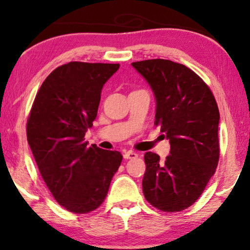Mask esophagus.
I'll list each match as a JSON object with an SVG mask.
<instances>
[{
	"instance_id": "1",
	"label": "esophagus",
	"mask_w": 250,
	"mask_h": 250,
	"mask_svg": "<svg viewBox=\"0 0 250 250\" xmlns=\"http://www.w3.org/2000/svg\"><path fill=\"white\" fill-rule=\"evenodd\" d=\"M138 157V153L134 151H126L124 152V158L125 159H135Z\"/></svg>"
}]
</instances>
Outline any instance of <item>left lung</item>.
<instances>
[{"label": "left lung", "instance_id": "obj_1", "mask_svg": "<svg viewBox=\"0 0 250 250\" xmlns=\"http://www.w3.org/2000/svg\"><path fill=\"white\" fill-rule=\"evenodd\" d=\"M156 97L155 125L169 140L165 160L146 152L143 194L157 209H187L204 192L220 159V111L213 92L198 75L165 59L133 62Z\"/></svg>", "mask_w": 250, "mask_h": 250}]
</instances>
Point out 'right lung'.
Here are the masks:
<instances>
[{
  "label": "right lung",
  "mask_w": 250,
  "mask_h": 250,
  "mask_svg": "<svg viewBox=\"0 0 250 250\" xmlns=\"http://www.w3.org/2000/svg\"><path fill=\"white\" fill-rule=\"evenodd\" d=\"M119 63L71 61L58 67L37 92L27 140L42 179L58 204L75 214L97 209L121 166L119 151L87 146L104 84Z\"/></svg>",
  "instance_id": "right-lung-1"
}]
</instances>
